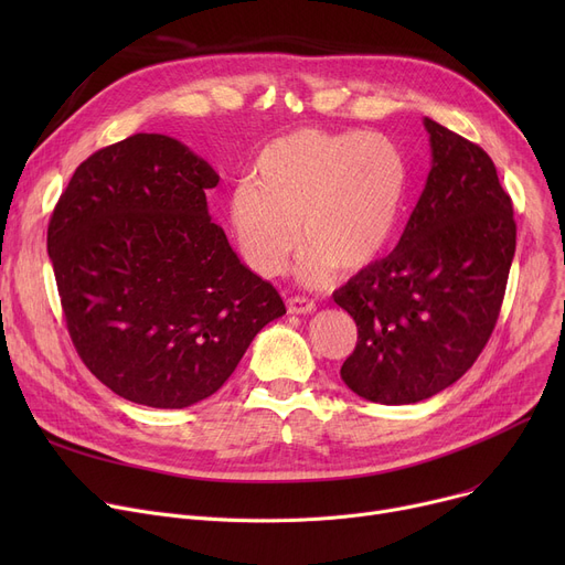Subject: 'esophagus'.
Wrapping results in <instances>:
<instances>
[{"label": "esophagus", "mask_w": 565, "mask_h": 565, "mask_svg": "<svg viewBox=\"0 0 565 565\" xmlns=\"http://www.w3.org/2000/svg\"><path fill=\"white\" fill-rule=\"evenodd\" d=\"M286 305H288L290 313H313L316 311V305L307 298H290Z\"/></svg>", "instance_id": "obj_1"}]
</instances>
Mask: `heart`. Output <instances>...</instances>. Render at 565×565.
<instances>
[{
	"mask_svg": "<svg viewBox=\"0 0 565 565\" xmlns=\"http://www.w3.org/2000/svg\"><path fill=\"white\" fill-rule=\"evenodd\" d=\"M409 171L401 148L360 130H298L267 143L249 181L226 201L243 258L260 277L286 270L300 237L298 275L318 286L330 273H360L392 245ZM301 228H297V224Z\"/></svg>",
	"mask_w": 565,
	"mask_h": 565,
	"instance_id": "heart-1",
	"label": "heart"
}]
</instances>
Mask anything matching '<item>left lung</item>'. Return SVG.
Here are the masks:
<instances>
[{"instance_id": "obj_1", "label": "left lung", "mask_w": 565, "mask_h": 565, "mask_svg": "<svg viewBox=\"0 0 565 565\" xmlns=\"http://www.w3.org/2000/svg\"><path fill=\"white\" fill-rule=\"evenodd\" d=\"M433 167L396 249L334 292L358 322L341 380L382 405L451 387L486 348L515 256V220L481 146L424 118Z\"/></svg>"}]
</instances>
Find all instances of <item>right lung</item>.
<instances>
[{
  "label": "right lung",
  "instance_id": "1",
  "mask_svg": "<svg viewBox=\"0 0 565 565\" xmlns=\"http://www.w3.org/2000/svg\"><path fill=\"white\" fill-rule=\"evenodd\" d=\"M215 169L167 135H132L84 160L47 226L71 339L105 387L148 407L213 396L281 295L211 222Z\"/></svg>",
  "mask_w": 565,
  "mask_h": 565
}]
</instances>
